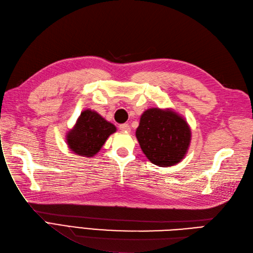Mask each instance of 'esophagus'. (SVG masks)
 <instances>
[{
  "instance_id": "esophagus-1",
  "label": "esophagus",
  "mask_w": 253,
  "mask_h": 253,
  "mask_svg": "<svg viewBox=\"0 0 253 253\" xmlns=\"http://www.w3.org/2000/svg\"><path fill=\"white\" fill-rule=\"evenodd\" d=\"M120 129L122 130V131L129 132L130 131V126L128 124H122V125H120Z\"/></svg>"
}]
</instances>
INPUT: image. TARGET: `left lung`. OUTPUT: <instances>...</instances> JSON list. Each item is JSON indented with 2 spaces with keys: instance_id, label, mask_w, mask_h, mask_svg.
I'll list each match as a JSON object with an SVG mask.
<instances>
[{
  "instance_id": "obj_1",
  "label": "left lung",
  "mask_w": 253,
  "mask_h": 253,
  "mask_svg": "<svg viewBox=\"0 0 253 253\" xmlns=\"http://www.w3.org/2000/svg\"><path fill=\"white\" fill-rule=\"evenodd\" d=\"M135 136L152 164L170 167L185 158L191 142V130L187 121L177 112L150 108L141 116Z\"/></svg>"
}]
</instances>
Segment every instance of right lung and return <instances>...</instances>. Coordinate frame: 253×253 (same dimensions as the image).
<instances>
[{
	"label": "right lung",
	"mask_w": 253,
	"mask_h": 253,
	"mask_svg": "<svg viewBox=\"0 0 253 253\" xmlns=\"http://www.w3.org/2000/svg\"><path fill=\"white\" fill-rule=\"evenodd\" d=\"M117 131V127L106 121L91 109L81 112L76 125L66 134L69 149L85 158H91L99 152L110 134Z\"/></svg>",
	"instance_id": "right-lung-1"
}]
</instances>
